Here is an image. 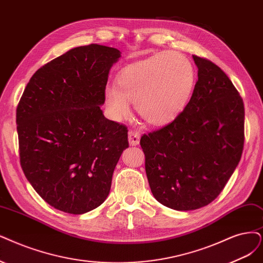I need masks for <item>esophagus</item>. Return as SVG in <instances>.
Segmentation results:
<instances>
[{
	"label": "esophagus",
	"mask_w": 263,
	"mask_h": 263,
	"mask_svg": "<svg viewBox=\"0 0 263 263\" xmlns=\"http://www.w3.org/2000/svg\"><path fill=\"white\" fill-rule=\"evenodd\" d=\"M128 139H129L130 145H132V146H137V145L140 144V133L134 130H131L128 133Z\"/></svg>",
	"instance_id": "34e87169"
}]
</instances>
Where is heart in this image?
Masks as SVG:
<instances>
[{
	"mask_svg": "<svg viewBox=\"0 0 263 263\" xmlns=\"http://www.w3.org/2000/svg\"><path fill=\"white\" fill-rule=\"evenodd\" d=\"M195 84V70L187 57L161 52L126 66L106 87L104 101L110 118L120 121L130 114V102L149 125L168 124L186 106Z\"/></svg>",
	"mask_w": 263,
	"mask_h": 263,
	"instance_id": "b5f03b06",
	"label": "heart"
}]
</instances>
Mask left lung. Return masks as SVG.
<instances>
[{"label": "left lung", "mask_w": 263, "mask_h": 263, "mask_svg": "<svg viewBox=\"0 0 263 263\" xmlns=\"http://www.w3.org/2000/svg\"><path fill=\"white\" fill-rule=\"evenodd\" d=\"M193 58L198 80L185 108L140 142L154 197L179 211L215 200L244 147L245 109L239 93L217 65L196 55Z\"/></svg>", "instance_id": "8db88e82"}]
</instances>
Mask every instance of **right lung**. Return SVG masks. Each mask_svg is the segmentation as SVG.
<instances>
[{
	"mask_svg": "<svg viewBox=\"0 0 263 263\" xmlns=\"http://www.w3.org/2000/svg\"><path fill=\"white\" fill-rule=\"evenodd\" d=\"M119 50L78 46L37 69L16 110L21 164L48 205L82 215L105 201L128 129L101 106Z\"/></svg>",
	"mask_w": 263,
	"mask_h": 263,
	"instance_id": "1",
	"label": "right lung"
}]
</instances>
